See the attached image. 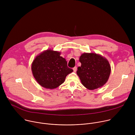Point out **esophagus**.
Wrapping results in <instances>:
<instances>
[{
  "instance_id": "1",
  "label": "esophagus",
  "mask_w": 135,
  "mask_h": 135,
  "mask_svg": "<svg viewBox=\"0 0 135 135\" xmlns=\"http://www.w3.org/2000/svg\"><path fill=\"white\" fill-rule=\"evenodd\" d=\"M73 70L74 72H76L77 70V67H75L73 68Z\"/></svg>"
}]
</instances>
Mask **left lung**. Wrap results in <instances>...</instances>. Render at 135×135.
I'll list each match as a JSON object with an SVG mask.
<instances>
[{"mask_svg": "<svg viewBox=\"0 0 135 135\" xmlns=\"http://www.w3.org/2000/svg\"><path fill=\"white\" fill-rule=\"evenodd\" d=\"M79 61L81 66L78 68L76 73L84 86L93 90L106 83L111 68L105 57L94 53H84L80 57Z\"/></svg>", "mask_w": 135, "mask_h": 135, "instance_id": "left-lung-1", "label": "left lung"}]
</instances>
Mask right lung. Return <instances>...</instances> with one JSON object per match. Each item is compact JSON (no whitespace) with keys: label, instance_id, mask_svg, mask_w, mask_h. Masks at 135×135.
Masks as SVG:
<instances>
[{"label":"right lung","instance_id":"right-lung-1","mask_svg":"<svg viewBox=\"0 0 135 135\" xmlns=\"http://www.w3.org/2000/svg\"><path fill=\"white\" fill-rule=\"evenodd\" d=\"M61 52L47 50L36 56L31 65L34 78L40 85L54 89L62 84L66 76L73 71L67 66Z\"/></svg>","mask_w":135,"mask_h":135}]
</instances>
